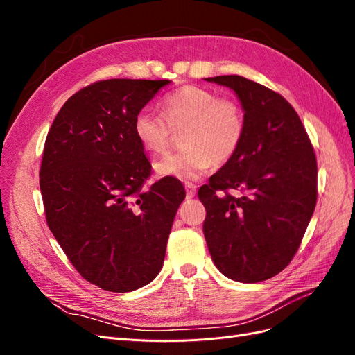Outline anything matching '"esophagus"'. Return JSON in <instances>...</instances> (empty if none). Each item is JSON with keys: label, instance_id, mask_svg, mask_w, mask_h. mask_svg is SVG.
I'll use <instances>...</instances> for the list:
<instances>
[{"label": "esophagus", "instance_id": "1", "mask_svg": "<svg viewBox=\"0 0 355 355\" xmlns=\"http://www.w3.org/2000/svg\"><path fill=\"white\" fill-rule=\"evenodd\" d=\"M185 189H187V197L188 198H192L196 196L197 192V187L192 184V182H185Z\"/></svg>", "mask_w": 355, "mask_h": 355}]
</instances>
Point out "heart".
<instances>
[{"label": "heart", "instance_id": "heart-1", "mask_svg": "<svg viewBox=\"0 0 355 355\" xmlns=\"http://www.w3.org/2000/svg\"><path fill=\"white\" fill-rule=\"evenodd\" d=\"M244 112L239 102L197 85H185L161 101V115L144 108L133 118V133L145 151L164 154L171 132L182 133L185 149L158 161L161 176L197 179L211 167L227 163L244 136Z\"/></svg>", "mask_w": 355, "mask_h": 355}]
</instances>
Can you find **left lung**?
Returning <instances> with one entry per match:
<instances>
[{
  "instance_id": "8db88e82",
  "label": "left lung",
  "mask_w": 355,
  "mask_h": 355,
  "mask_svg": "<svg viewBox=\"0 0 355 355\" xmlns=\"http://www.w3.org/2000/svg\"><path fill=\"white\" fill-rule=\"evenodd\" d=\"M227 85L244 110L239 151L198 189L204 237L218 270L257 283L293 259L317 202V158L299 115L282 94L240 75L206 78ZM231 190H240L237 198Z\"/></svg>"
}]
</instances>
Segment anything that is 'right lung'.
I'll use <instances>...</instances> for the list:
<instances>
[{
    "mask_svg": "<svg viewBox=\"0 0 355 355\" xmlns=\"http://www.w3.org/2000/svg\"><path fill=\"white\" fill-rule=\"evenodd\" d=\"M168 80L96 81L53 121L40 168L46 220L84 280L125 293L163 268L185 188L173 176L144 188L151 163L133 133L136 112Z\"/></svg>",
    "mask_w": 355,
    "mask_h": 355,
    "instance_id": "add662e5",
    "label": "right lung"
}]
</instances>
